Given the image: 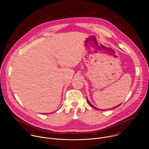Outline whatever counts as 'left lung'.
<instances>
[{
	"label": "left lung",
	"instance_id": "left-lung-1",
	"mask_svg": "<svg viewBox=\"0 0 149 149\" xmlns=\"http://www.w3.org/2000/svg\"><path fill=\"white\" fill-rule=\"evenodd\" d=\"M87 102H88V104H90V106H91V107H93V108H94V109H97V110H100V109H97V108H95V107H94V106H93V105H92V104H91V103H90V102H89V101H88V99H87ZM121 105V104H120V105H117V106H119V105ZM117 106H116V107H117Z\"/></svg>",
	"mask_w": 149,
	"mask_h": 149
}]
</instances>
